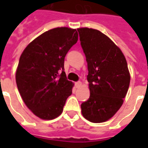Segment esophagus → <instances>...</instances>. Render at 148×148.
Instances as JSON below:
<instances>
[{"mask_svg": "<svg viewBox=\"0 0 148 148\" xmlns=\"http://www.w3.org/2000/svg\"><path fill=\"white\" fill-rule=\"evenodd\" d=\"M74 85H75V87H76V88H78V87H80L81 86H82V82H77L74 83Z\"/></svg>", "mask_w": 148, "mask_h": 148, "instance_id": "obj_1", "label": "esophagus"}]
</instances>
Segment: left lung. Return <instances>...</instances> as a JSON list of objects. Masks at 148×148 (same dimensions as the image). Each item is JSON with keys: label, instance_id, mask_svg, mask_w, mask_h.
Instances as JSON below:
<instances>
[{"label": "left lung", "instance_id": "1", "mask_svg": "<svg viewBox=\"0 0 148 148\" xmlns=\"http://www.w3.org/2000/svg\"><path fill=\"white\" fill-rule=\"evenodd\" d=\"M86 58L90 96L81 105L82 113L93 123L112 117L124 102L130 84L127 61L121 49L105 34L88 27L78 28Z\"/></svg>", "mask_w": 148, "mask_h": 148}]
</instances>
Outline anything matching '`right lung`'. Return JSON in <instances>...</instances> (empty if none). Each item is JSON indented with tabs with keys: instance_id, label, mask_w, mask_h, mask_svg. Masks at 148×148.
<instances>
[{
	"instance_id": "right-lung-1",
	"label": "right lung",
	"mask_w": 148,
	"mask_h": 148,
	"mask_svg": "<svg viewBox=\"0 0 148 148\" xmlns=\"http://www.w3.org/2000/svg\"><path fill=\"white\" fill-rule=\"evenodd\" d=\"M76 29L56 27L31 42L21 54L16 82L28 109L42 120L58 117L74 84L64 72V59L77 41Z\"/></svg>"
}]
</instances>
